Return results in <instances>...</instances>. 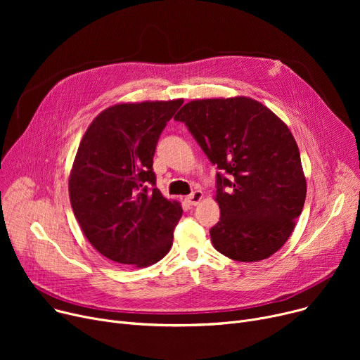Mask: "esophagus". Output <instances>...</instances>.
Returning a JSON list of instances; mask_svg holds the SVG:
<instances>
[{
    "mask_svg": "<svg viewBox=\"0 0 360 360\" xmlns=\"http://www.w3.org/2000/svg\"><path fill=\"white\" fill-rule=\"evenodd\" d=\"M201 200H202V193L201 191H194L193 194H190L185 198V201L190 205H197Z\"/></svg>",
    "mask_w": 360,
    "mask_h": 360,
    "instance_id": "34e87169",
    "label": "esophagus"
}]
</instances>
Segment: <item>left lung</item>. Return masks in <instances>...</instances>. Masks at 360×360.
<instances>
[{"label": "left lung", "instance_id": "obj_1", "mask_svg": "<svg viewBox=\"0 0 360 360\" xmlns=\"http://www.w3.org/2000/svg\"><path fill=\"white\" fill-rule=\"evenodd\" d=\"M185 122L217 174L220 220L213 247L235 261L276 254L292 235L307 198L297 144L273 110L247 96L197 99L175 115Z\"/></svg>", "mask_w": 360, "mask_h": 360}]
</instances>
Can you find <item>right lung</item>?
Returning a JSON list of instances; mask_svg holds the SVG:
<instances>
[{"mask_svg": "<svg viewBox=\"0 0 360 360\" xmlns=\"http://www.w3.org/2000/svg\"><path fill=\"white\" fill-rule=\"evenodd\" d=\"M184 99L117 103L93 120L75 155L68 193L75 219L103 257L134 267L172 247L181 202L156 188L153 156Z\"/></svg>", "mask_w": 360, "mask_h": 360, "instance_id": "obj_1", "label": "right lung"}]
</instances>
